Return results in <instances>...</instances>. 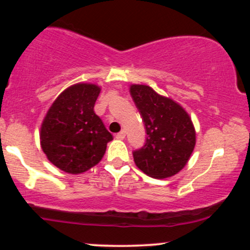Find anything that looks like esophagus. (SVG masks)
<instances>
[{"label": "esophagus", "instance_id": "obj_1", "mask_svg": "<svg viewBox=\"0 0 250 250\" xmlns=\"http://www.w3.org/2000/svg\"><path fill=\"white\" fill-rule=\"evenodd\" d=\"M115 137H116V139H119V140H123L125 137V130H121V131H120V133H117L115 135Z\"/></svg>", "mask_w": 250, "mask_h": 250}]
</instances>
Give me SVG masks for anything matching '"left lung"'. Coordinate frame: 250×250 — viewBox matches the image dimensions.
I'll list each match as a JSON object with an SVG mask.
<instances>
[{
    "label": "left lung",
    "instance_id": "left-lung-1",
    "mask_svg": "<svg viewBox=\"0 0 250 250\" xmlns=\"http://www.w3.org/2000/svg\"><path fill=\"white\" fill-rule=\"evenodd\" d=\"M130 95L147 134L145 145L133 151L135 163L154 179L177 174L187 165L195 147L190 117L176 102L159 95L148 85L133 84Z\"/></svg>",
    "mask_w": 250,
    "mask_h": 250
}]
</instances>
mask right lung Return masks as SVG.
<instances>
[{
  "mask_svg": "<svg viewBox=\"0 0 250 250\" xmlns=\"http://www.w3.org/2000/svg\"><path fill=\"white\" fill-rule=\"evenodd\" d=\"M99 94L95 84L71 85L57 97L42 123L43 151L65 173L80 174L97 165L113 140L94 111Z\"/></svg>",
  "mask_w": 250,
  "mask_h": 250,
  "instance_id": "right-lung-1",
  "label": "right lung"
}]
</instances>
